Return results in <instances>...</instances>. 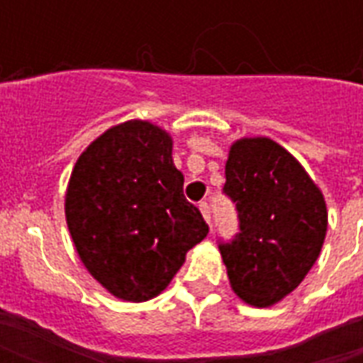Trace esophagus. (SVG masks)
I'll return each mask as SVG.
<instances>
[{
  "label": "esophagus",
  "mask_w": 363,
  "mask_h": 363,
  "mask_svg": "<svg viewBox=\"0 0 363 363\" xmlns=\"http://www.w3.org/2000/svg\"><path fill=\"white\" fill-rule=\"evenodd\" d=\"M198 208H200V212H202V216H204V220L210 223V220H212V218H210V206H208V202H200V204H198Z\"/></svg>",
  "instance_id": "34e87169"
}]
</instances>
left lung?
<instances>
[{"label":"left lung","instance_id":"1","mask_svg":"<svg viewBox=\"0 0 363 363\" xmlns=\"http://www.w3.org/2000/svg\"><path fill=\"white\" fill-rule=\"evenodd\" d=\"M239 233L220 243L231 288L270 307L303 281L327 235V204L301 163L270 138H241L225 163Z\"/></svg>","mask_w":363,"mask_h":363}]
</instances>
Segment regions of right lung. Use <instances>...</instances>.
<instances>
[{
	"mask_svg": "<svg viewBox=\"0 0 363 363\" xmlns=\"http://www.w3.org/2000/svg\"><path fill=\"white\" fill-rule=\"evenodd\" d=\"M182 184L171 135L145 120L108 128L79 155L67 229L83 267L112 296L134 303L159 296L208 235Z\"/></svg>",
	"mask_w": 363,
	"mask_h": 363,
	"instance_id": "1",
	"label": "right lung"
}]
</instances>
